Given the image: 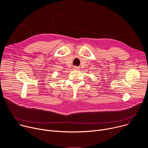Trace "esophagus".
Instances as JSON below:
<instances>
[{
    "instance_id": "1",
    "label": "esophagus",
    "mask_w": 148,
    "mask_h": 148,
    "mask_svg": "<svg viewBox=\"0 0 148 148\" xmlns=\"http://www.w3.org/2000/svg\"><path fill=\"white\" fill-rule=\"evenodd\" d=\"M74 69H78V67H74Z\"/></svg>"
}]
</instances>
